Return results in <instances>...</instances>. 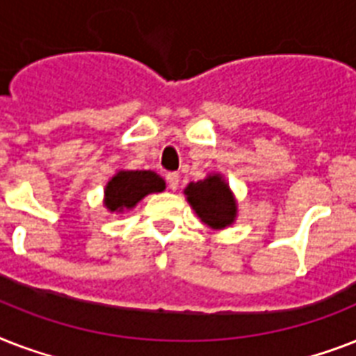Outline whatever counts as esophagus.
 <instances>
[{
	"label": "esophagus",
	"instance_id": "1",
	"mask_svg": "<svg viewBox=\"0 0 356 356\" xmlns=\"http://www.w3.org/2000/svg\"><path fill=\"white\" fill-rule=\"evenodd\" d=\"M179 181H181V177H179V173L177 172H170L166 175V183L168 186L172 190H177L179 188Z\"/></svg>",
	"mask_w": 356,
	"mask_h": 356
}]
</instances>
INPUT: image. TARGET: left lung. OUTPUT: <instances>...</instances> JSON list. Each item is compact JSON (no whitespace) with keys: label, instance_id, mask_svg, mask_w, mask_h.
Masks as SVG:
<instances>
[{"label":"left lung","instance_id":"8db88e82","mask_svg":"<svg viewBox=\"0 0 356 356\" xmlns=\"http://www.w3.org/2000/svg\"><path fill=\"white\" fill-rule=\"evenodd\" d=\"M184 194L188 195V203L197 212L201 222L207 223L209 227L223 229L233 223L236 216V205L229 192V186L220 175L190 183Z\"/></svg>","mask_w":356,"mask_h":356}]
</instances>
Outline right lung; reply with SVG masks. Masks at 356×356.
Instances as JSON below:
<instances>
[{
    "instance_id": "obj_1",
    "label": "right lung",
    "mask_w": 356,
    "mask_h": 356,
    "mask_svg": "<svg viewBox=\"0 0 356 356\" xmlns=\"http://www.w3.org/2000/svg\"><path fill=\"white\" fill-rule=\"evenodd\" d=\"M164 181L155 172H120L105 190V205L108 211H123L138 203L151 192H162Z\"/></svg>"
}]
</instances>
